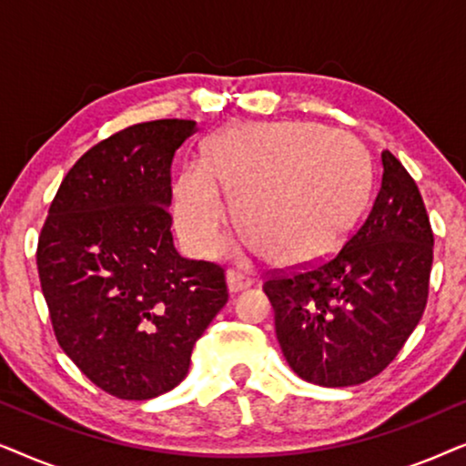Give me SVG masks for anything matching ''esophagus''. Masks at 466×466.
Here are the masks:
<instances>
[{
  "label": "esophagus",
  "mask_w": 466,
  "mask_h": 466,
  "mask_svg": "<svg viewBox=\"0 0 466 466\" xmlns=\"http://www.w3.org/2000/svg\"><path fill=\"white\" fill-rule=\"evenodd\" d=\"M227 286H228V292H233V295H238V292L250 289L252 286V278H248L246 273H239L235 269H228L227 271Z\"/></svg>",
  "instance_id": "obj_1"
}]
</instances>
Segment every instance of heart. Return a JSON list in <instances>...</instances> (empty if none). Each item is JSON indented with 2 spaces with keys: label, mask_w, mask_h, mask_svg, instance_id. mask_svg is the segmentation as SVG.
<instances>
[{
  "label": "heart",
  "mask_w": 466,
  "mask_h": 466,
  "mask_svg": "<svg viewBox=\"0 0 466 466\" xmlns=\"http://www.w3.org/2000/svg\"><path fill=\"white\" fill-rule=\"evenodd\" d=\"M269 260L303 267L339 250L371 188L359 139L314 123H246L212 137L203 165H187L174 188V220L190 250L212 252L227 206Z\"/></svg>",
  "instance_id": "obj_1"
}]
</instances>
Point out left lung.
I'll return each mask as SVG.
<instances>
[{
    "mask_svg": "<svg viewBox=\"0 0 466 466\" xmlns=\"http://www.w3.org/2000/svg\"><path fill=\"white\" fill-rule=\"evenodd\" d=\"M373 206L327 263L273 273L263 284L284 359L305 381L356 386L394 360L429 299L432 228L422 195L392 152H381Z\"/></svg>",
    "mask_w": 466,
    "mask_h": 466,
    "instance_id": "obj_1",
    "label": "left lung"
}]
</instances>
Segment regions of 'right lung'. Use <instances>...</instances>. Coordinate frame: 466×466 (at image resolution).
Returning <instances> with one entry per match:
<instances>
[{
    "label": "right lung",
    "instance_id": "right-lung-1",
    "mask_svg": "<svg viewBox=\"0 0 466 466\" xmlns=\"http://www.w3.org/2000/svg\"><path fill=\"white\" fill-rule=\"evenodd\" d=\"M195 120L114 133L63 177L37 239L56 341L112 397L146 400L187 378L195 341L225 308V271L171 238V161Z\"/></svg>",
    "mask_w": 466,
    "mask_h": 466
}]
</instances>
